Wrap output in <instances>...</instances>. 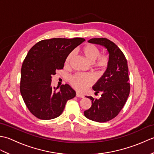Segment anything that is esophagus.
I'll list each match as a JSON object with an SVG mask.
<instances>
[{"instance_id":"esophagus-1","label":"esophagus","mask_w":154,"mask_h":154,"mask_svg":"<svg viewBox=\"0 0 154 154\" xmlns=\"http://www.w3.org/2000/svg\"><path fill=\"white\" fill-rule=\"evenodd\" d=\"M76 97H79V98H83L84 97V96L83 95V94H79V93H76Z\"/></svg>"}]
</instances>
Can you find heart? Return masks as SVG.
Masks as SVG:
<instances>
[{
	"instance_id": "heart-1",
	"label": "heart",
	"mask_w": 154,
	"mask_h": 154,
	"mask_svg": "<svg viewBox=\"0 0 154 154\" xmlns=\"http://www.w3.org/2000/svg\"><path fill=\"white\" fill-rule=\"evenodd\" d=\"M81 53L89 63H93V67L97 70H103L109 65V56L106 54L100 55L99 49L92 44H87L83 45L81 49ZM73 55V53L67 55L65 60V65H69ZM69 83L77 91L83 92L93 84V79L90 75L75 74L70 77Z\"/></svg>"
}]
</instances>
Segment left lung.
I'll list each match as a JSON object with an SVG mask.
<instances>
[{"label": "left lung", "instance_id": "1", "mask_svg": "<svg viewBox=\"0 0 154 154\" xmlns=\"http://www.w3.org/2000/svg\"><path fill=\"white\" fill-rule=\"evenodd\" d=\"M91 44L105 48L109 54V63L103 76L93 87L95 93H102L99 99H91L92 105L84 112L87 119L98 122H107L116 117L125 104L130 94L127 60L120 48L106 38H92Z\"/></svg>", "mask_w": 154, "mask_h": 154}]
</instances>
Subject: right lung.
Masks as SVG:
<instances>
[{
	"label": "right lung",
	"mask_w": 154,
	"mask_h": 154,
	"mask_svg": "<svg viewBox=\"0 0 154 154\" xmlns=\"http://www.w3.org/2000/svg\"><path fill=\"white\" fill-rule=\"evenodd\" d=\"M85 40L75 38H52L32 47L22 65L20 93L28 110L42 120L54 119L63 112L67 101L76 93L68 84L51 86V76L62 69L67 55Z\"/></svg>",
	"instance_id": "obj_1"
}]
</instances>
